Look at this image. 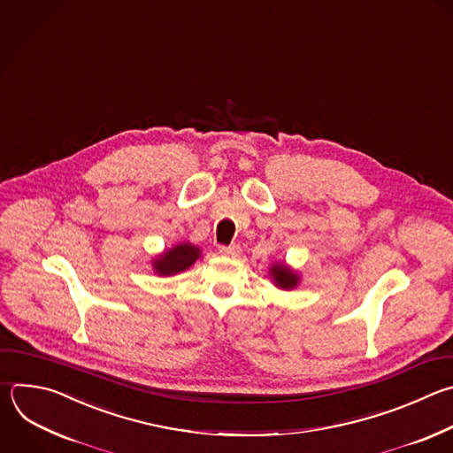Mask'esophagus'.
<instances>
[{"instance_id":"obj_1","label":"esophagus","mask_w":453,"mask_h":453,"mask_svg":"<svg viewBox=\"0 0 453 453\" xmlns=\"http://www.w3.org/2000/svg\"><path fill=\"white\" fill-rule=\"evenodd\" d=\"M240 252H242V247H240V245L220 247V254H224V256H231V257H236Z\"/></svg>"}]
</instances>
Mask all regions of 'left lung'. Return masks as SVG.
<instances>
[{"label":"left lung","instance_id":"obj_1","mask_svg":"<svg viewBox=\"0 0 453 453\" xmlns=\"http://www.w3.org/2000/svg\"><path fill=\"white\" fill-rule=\"evenodd\" d=\"M268 273H270L272 282L280 289L289 291L300 284V273L295 268H291L286 261H277V263L270 265Z\"/></svg>","mask_w":453,"mask_h":453}]
</instances>
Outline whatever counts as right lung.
Listing matches in <instances>:
<instances>
[{
    "label": "right lung",
    "instance_id": "1",
    "mask_svg": "<svg viewBox=\"0 0 453 453\" xmlns=\"http://www.w3.org/2000/svg\"><path fill=\"white\" fill-rule=\"evenodd\" d=\"M201 252L203 250L197 245L190 242H181L160 252L158 256H155L150 259V265H153L155 273L162 277H169V275H176L188 270L201 257Z\"/></svg>",
    "mask_w": 453,
    "mask_h": 453
}]
</instances>
